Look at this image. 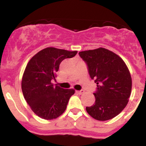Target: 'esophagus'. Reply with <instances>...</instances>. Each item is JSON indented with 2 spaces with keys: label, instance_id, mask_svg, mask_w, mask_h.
Wrapping results in <instances>:
<instances>
[{
  "label": "esophagus",
  "instance_id": "1",
  "mask_svg": "<svg viewBox=\"0 0 146 146\" xmlns=\"http://www.w3.org/2000/svg\"><path fill=\"white\" fill-rule=\"evenodd\" d=\"M76 92H77L78 94H79V95H82V94H83L84 92H85V91H84L83 90H77Z\"/></svg>",
  "mask_w": 146,
  "mask_h": 146
}]
</instances>
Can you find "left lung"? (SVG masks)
I'll use <instances>...</instances> for the list:
<instances>
[{"label": "left lung", "instance_id": "obj_1", "mask_svg": "<svg viewBox=\"0 0 146 146\" xmlns=\"http://www.w3.org/2000/svg\"><path fill=\"white\" fill-rule=\"evenodd\" d=\"M87 63L89 74L97 83L95 104L87 107L92 118L107 121L117 116L126 107L131 92L130 71L121 58L107 48L79 52Z\"/></svg>", "mask_w": 146, "mask_h": 146}]
</instances>
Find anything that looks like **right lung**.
Listing matches in <instances>:
<instances>
[{
	"label": "right lung",
	"instance_id": "right-lung-1",
	"mask_svg": "<svg viewBox=\"0 0 146 146\" xmlns=\"http://www.w3.org/2000/svg\"><path fill=\"white\" fill-rule=\"evenodd\" d=\"M77 53L47 47L32 56L27 64L22 78V91L31 110L40 118L56 119L66 110L75 90L54 86L51 80L56 77L61 61Z\"/></svg>",
	"mask_w": 146,
	"mask_h": 146
}]
</instances>
